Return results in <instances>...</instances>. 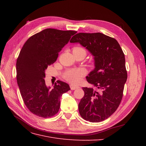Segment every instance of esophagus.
Segmentation results:
<instances>
[{"label":"esophagus","mask_w":146,"mask_h":146,"mask_svg":"<svg viewBox=\"0 0 146 146\" xmlns=\"http://www.w3.org/2000/svg\"><path fill=\"white\" fill-rule=\"evenodd\" d=\"M70 90H76V89H78V88H79V86H77V85H72H72H70Z\"/></svg>","instance_id":"34e87169"}]
</instances>
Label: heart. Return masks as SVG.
<instances>
[{"mask_svg": "<svg viewBox=\"0 0 146 146\" xmlns=\"http://www.w3.org/2000/svg\"><path fill=\"white\" fill-rule=\"evenodd\" d=\"M74 49H83L80 47H76ZM85 70L82 68L70 69L66 71L64 75V77L66 80L73 83L80 82L81 78L85 74Z\"/></svg>", "mask_w": 146, "mask_h": 146, "instance_id": "heart-1", "label": "heart"}]
</instances>
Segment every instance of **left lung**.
Returning a JSON list of instances; mask_svg holds the SVG:
<instances>
[{
	"label": "left lung",
	"instance_id": "left-lung-1",
	"mask_svg": "<svg viewBox=\"0 0 146 146\" xmlns=\"http://www.w3.org/2000/svg\"><path fill=\"white\" fill-rule=\"evenodd\" d=\"M70 42L80 43L94 56L95 68L86 79L99 90L83 88L79 113L86 121H103L116 111L122 99L127 78L124 54L116 39L101 33H79Z\"/></svg>",
	"mask_w": 146,
	"mask_h": 146
}]
</instances>
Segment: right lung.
Returning <instances> with one entry per match:
<instances>
[{
  "label": "right lung",
  "mask_w": 146,
  "mask_h": 146,
  "mask_svg": "<svg viewBox=\"0 0 146 146\" xmlns=\"http://www.w3.org/2000/svg\"><path fill=\"white\" fill-rule=\"evenodd\" d=\"M76 33L46 29L30 37L22 48L16 61L17 82L25 106L35 115L44 118L55 115L61 96L70 90L68 83L60 80L52 89L47 86L45 70Z\"/></svg>",
  "instance_id": "right-lung-1"
}]
</instances>
